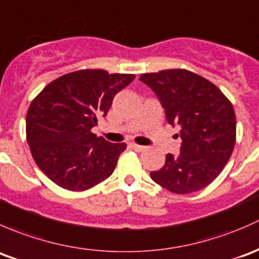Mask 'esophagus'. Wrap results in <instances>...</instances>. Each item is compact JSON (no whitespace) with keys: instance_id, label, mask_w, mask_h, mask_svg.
Segmentation results:
<instances>
[{"instance_id":"obj_1","label":"esophagus","mask_w":259,"mask_h":259,"mask_svg":"<svg viewBox=\"0 0 259 259\" xmlns=\"http://www.w3.org/2000/svg\"><path fill=\"white\" fill-rule=\"evenodd\" d=\"M130 147H131V148H133V149H135V151H137V152H142L143 149H145V146L136 145V143H131Z\"/></svg>"}]
</instances>
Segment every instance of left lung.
<instances>
[{
	"label": "left lung",
	"instance_id": "left-lung-1",
	"mask_svg": "<svg viewBox=\"0 0 259 259\" xmlns=\"http://www.w3.org/2000/svg\"><path fill=\"white\" fill-rule=\"evenodd\" d=\"M156 93L173 127H180L181 153H168L163 167L149 173L177 194L207 187L225 168L236 143V114L229 100L208 79L187 70L141 74ZM178 136V135H177Z\"/></svg>",
	"mask_w": 259,
	"mask_h": 259
}]
</instances>
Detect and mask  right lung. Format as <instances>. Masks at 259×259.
I'll list each match as a JSON object with an SVG mask.
<instances>
[{"label": "right lung", "instance_id": "obj_1", "mask_svg": "<svg viewBox=\"0 0 259 259\" xmlns=\"http://www.w3.org/2000/svg\"><path fill=\"white\" fill-rule=\"evenodd\" d=\"M135 74L81 70L63 74L32 101L26 135L32 157L52 182L68 191H86L108 178L126 143L92 133L114 96Z\"/></svg>", "mask_w": 259, "mask_h": 259}]
</instances>
